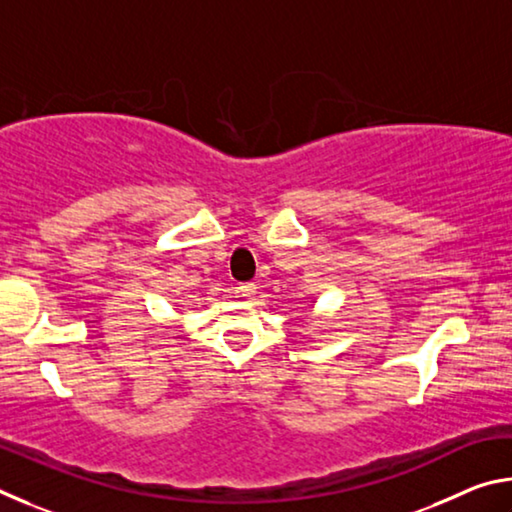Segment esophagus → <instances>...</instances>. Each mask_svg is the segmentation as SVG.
<instances>
[{
    "mask_svg": "<svg viewBox=\"0 0 512 512\" xmlns=\"http://www.w3.org/2000/svg\"><path fill=\"white\" fill-rule=\"evenodd\" d=\"M237 293L241 298H246V300H253L255 298V293H257V287L253 282H246V284H239L237 287Z\"/></svg>",
    "mask_w": 512,
    "mask_h": 512,
    "instance_id": "esophagus-1",
    "label": "esophagus"
}]
</instances>
